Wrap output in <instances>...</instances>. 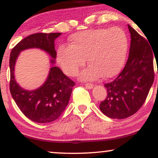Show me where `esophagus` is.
Here are the masks:
<instances>
[{
  "mask_svg": "<svg viewBox=\"0 0 158 158\" xmlns=\"http://www.w3.org/2000/svg\"><path fill=\"white\" fill-rule=\"evenodd\" d=\"M85 87H86L88 89H92V88H94V85L91 84V83H87V84L85 85Z\"/></svg>",
  "mask_w": 158,
  "mask_h": 158,
  "instance_id": "esophagus-1",
  "label": "esophagus"
}]
</instances>
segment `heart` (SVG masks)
<instances>
[{"label": "heart", "instance_id": "obj_1", "mask_svg": "<svg viewBox=\"0 0 158 158\" xmlns=\"http://www.w3.org/2000/svg\"><path fill=\"white\" fill-rule=\"evenodd\" d=\"M69 41L70 45H60L57 50L58 62L69 77L77 75L86 58L90 66L80 73L82 80L114 77L124 64L128 39L119 27L84 30L74 33Z\"/></svg>", "mask_w": 158, "mask_h": 158}]
</instances>
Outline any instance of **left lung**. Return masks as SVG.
Listing matches in <instances>:
<instances>
[{
  "instance_id": "left-lung-1",
  "label": "left lung",
  "mask_w": 158,
  "mask_h": 158,
  "mask_svg": "<svg viewBox=\"0 0 158 158\" xmlns=\"http://www.w3.org/2000/svg\"><path fill=\"white\" fill-rule=\"evenodd\" d=\"M128 27L131 34L128 59L118 77L104 85L108 95L99 105L101 111L113 119L135 114L146 101L155 78L153 50L143 36L130 25Z\"/></svg>"
}]
</instances>
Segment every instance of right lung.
<instances>
[{
  "mask_svg": "<svg viewBox=\"0 0 158 158\" xmlns=\"http://www.w3.org/2000/svg\"><path fill=\"white\" fill-rule=\"evenodd\" d=\"M61 32L35 33L21 40L12 50L10 58V89L12 98L21 112L33 122L50 123L59 117L68 106L71 95L73 81L54 66L56 58L54 41ZM30 48H39L52 57V68L46 81L39 89L32 91L23 89L15 80V65L19 52Z\"/></svg>",
  "mask_w": 158,
  "mask_h": 158,
  "instance_id": "1",
  "label": "right lung"
}]
</instances>
